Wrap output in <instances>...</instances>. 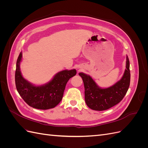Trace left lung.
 <instances>
[{
    "label": "left lung",
    "mask_w": 148,
    "mask_h": 148,
    "mask_svg": "<svg viewBox=\"0 0 148 148\" xmlns=\"http://www.w3.org/2000/svg\"><path fill=\"white\" fill-rule=\"evenodd\" d=\"M84 86V98L89 108L98 111L105 110L115 106L123 99L130 83V62L127 56L126 69L122 78L113 86L101 88L89 75L79 73Z\"/></svg>",
    "instance_id": "left-lung-1"
}]
</instances>
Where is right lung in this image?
<instances>
[{
    "instance_id": "obj_1",
    "label": "right lung",
    "mask_w": 148,
    "mask_h": 148,
    "mask_svg": "<svg viewBox=\"0 0 148 148\" xmlns=\"http://www.w3.org/2000/svg\"><path fill=\"white\" fill-rule=\"evenodd\" d=\"M21 52L16 61L15 84L18 92L25 102L35 109L47 110L55 107L63 97L65 86L70 78L77 73L75 69L58 72L51 81L41 86H35L25 79L21 75L20 65Z\"/></svg>"
}]
</instances>
